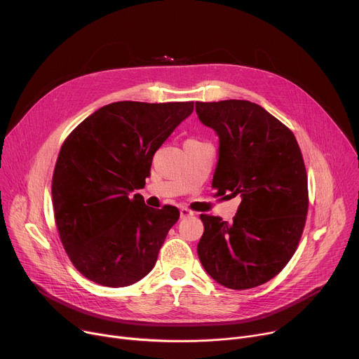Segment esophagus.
<instances>
[{
	"label": "esophagus",
	"instance_id": "1",
	"mask_svg": "<svg viewBox=\"0 0 359 359\" xmlns=\"http://www.w3.org/2000/svg\"><path fill=\"white\" fill-rule=\"evenodd\" d=\"M192 215H194V212H192L191 210L180 208V218H189V217H192Z\"/></svg>",
	"mask_w": 359,
	"mask_h": 359
}]
</instances>
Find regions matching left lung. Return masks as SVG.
<instances>
[{"label":"left lung","instance_id":"8db88e82","mask_svg":"<svg viewBox=\"0 0 359 359\" xmlns=\"http://www.w3.org/2000/svg\"><path fill=\"white\" fill-rule=\"evenodd\" d=\"M199 121L219 140L217 195L241 196L233 222L201 215L198 256L222 287L248 290L285 268L304 230L307 173L292 132L248 100L196 102Z\"/></svg>","mask_w":359,"mask_h":359}]
</instances>
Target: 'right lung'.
<instances>
[{"label":"right lung","instance_id":"1","mask_svg":"<svg viewBox=\"0 0 359 359\" xmlns=\"http://www.w3.org/2000/svg\"><path fill=\"white\" fill-rule=\"evenodd\" d=\"M194 111V102H116L86 118L65 140L52 179L56 227L74 266L121 288L154 268L179 210H154L140 194L154 153Z\"/></svg>","mask_w":359,"mask_h":359}]
</instances>
